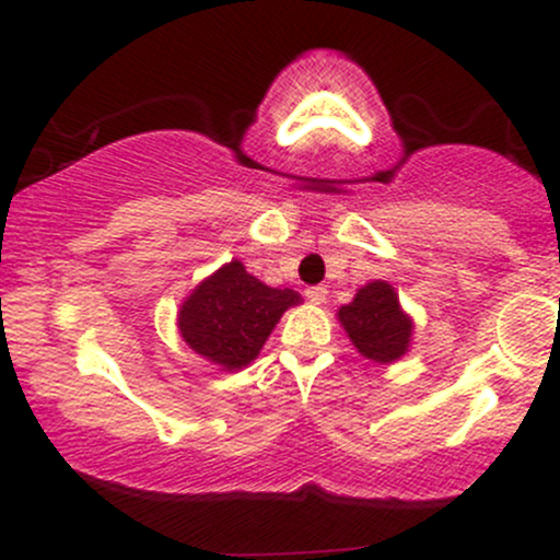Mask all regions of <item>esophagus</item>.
I'll return each mask as SVG.
<instances>
[{"mask_svg": "<svg viewBox=\"0 0 560 560\" xmlns=\"http://www.w3.org/2000/svg\"><path fill=\"white\" fill-rule=\"evenodd\" d=\"M305 298L311 305H324L326 302V287H307Z\"/></svg>", "mask_w": 560, "mask_h": 560, "instance_id": "esophagus-1", "label": "esophagus"}]
</instances>
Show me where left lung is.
Segmentation results:
<instances>
[{"label":"left lung","mask_w":560,"mask_h":560,"mask_svg":"<svg viewBox=\"0 0 560 560\" xmlns=\"http://www.w3.org/2000/svg\"><path fill=\"white\" fill-rule=\"evenodd\" d=\"M352 347L371 363L389 365L405 358L413 342V318L402 311L400 298L389 281L374 279L355 292L352 302L337 311Z\"/></svg>","instance_id":"left-lung-1"}]
</instances>
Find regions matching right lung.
I'll return each mask as SVG.
<instances>
[{
    "mask_svg": "<svg viewBox=\"0 0 560 560\" xmlns=\"http://www.w3.org/2000/svg\"><path fill=\"white\" fill-rule=\"evenodd\" d=\"M300 302L294 289L262 284L242 260H231L186 294L176 316L178 334L210 365L240 371L260 355L281 316Z\"/></svg>",
    "mask_w": 560,
    "mask_h": 560,
    "instance_id": "right-lung-1",
    "label": "right lung"
}]
</instances>
